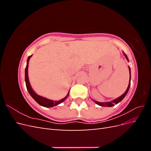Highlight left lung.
<instances>
[{
	"mask_svg": "<svg viewBox=\"0 0 151 151\" xmlns=\"http://www.w3.org/2000/svg\"><path fill=\"white\" fill-rule=\"evenodd\" d=\"M125 56L127 58V60H129V58H128L127 55L125 53H124ZM129 71H130V81H129V86H128V88L127 89V91L125 92L124 94H123L121 96H120L119 98H118L116 99H115V100H113V101H111V102H106V103H101V102H98V101H94L95 103H96L97 104L99 105V106H107V107H111V106H113L114 105H115V104H118L119 102H120L122 100L125 98V96H126V94H127L128 91H129V89H130V79H131V76H130V67L129 66Z\"/></svg>",
	"mask_w": 151,
	"mask_h": 151,
	"instance_id": "8db88e82",
	"label": "left lung"
}]
</instances>
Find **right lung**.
I'll use <instances>...</instances> for the list:
<instances>
[{
    "label": "right lung",
    "mask_w": 151,
    "mask_h": 151,
    "mask_svg": "<svg viewBox=\"0 0 151 151\" xmlns=\"http://www.w3.org/2000/svg\"><path fill=\"white\" fill-rule=\"evenodd\" d=\"M32 55L28 57V60H27V65L25 68V82H26V88L28 89V91L29 92V94L31 96V97L33 98L35 101L37 102L41 106H43L44 107H53L54 106H56V105H58V104H60L62 102H63L65 101V100L67 99V98L68 97V94L69 93H68L67 96L64 98L63 99L60 100V101H53V100H50L48 99L45 98L44 97L42 96H40L36 94L33 90L32 89L31 87L30 86L29 84V79H28V63H29V58L31 57Z\"/></svg>",
    "instance_id": "add662e5"
}]
</instances>
